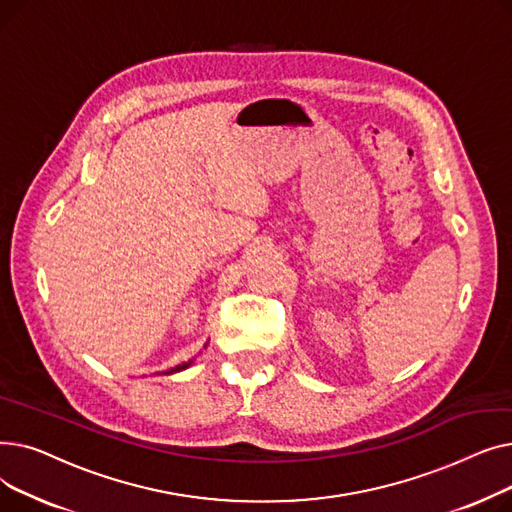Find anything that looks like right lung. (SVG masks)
<instances>
[{
	"mask_svg": "<svg viewBox=\"0 0 512 512\" xmlns=\"http://www.w3.org/2000/svg\"><path fill=\"white\" fill-rule=\"evenodd\" d=\"M188 365H191V363H184V365H176V367H172L170 371H166V373H176V371H180V369H186Z\"/></svg>",
	"mask_w": 512,
	"mask_h": 512,
	"instance_id": "1",
	"label": "right lung"
}]
</instances>
